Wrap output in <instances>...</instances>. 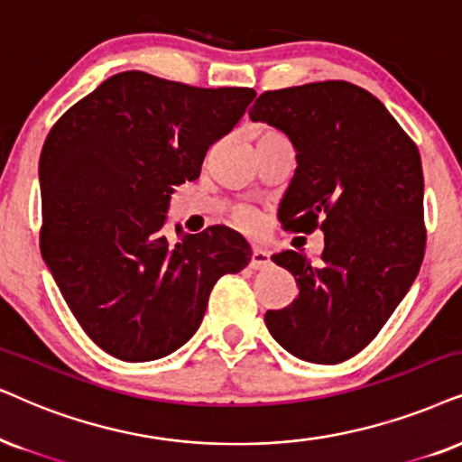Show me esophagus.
Instances as JSON below:
<instances>
[{
	"label": "esophagus",
	"mask_w": 462,
	"mask_h": 462,
	"mask_svg": "<svg viewBox=\"0 0 462 462\" xmlns=\"http://www.w3.org/2000/svg\"><path fill=\"white\" fill-rule=\"evenodd\" d=\"M251 268H255V271H262V268H268L271 266V254L260 247H254V254H251V262H249Z\"/></svg>",
	"instance_id": "34e87169"
}]
</instances>
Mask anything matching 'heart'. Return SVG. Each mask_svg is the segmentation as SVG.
Returning a JSON list of instances; mask_svg holds the SVG:
<instances>
[{"label":"heart","instance_id":"obj_1","mask_svg":"<svg viewBox=\"0 0 462 462\" xmlns=\"http://www.w3.org/2000/svg\"><path fill=\"white\" fill-rule=\"evenodd\" d=\"M274 134H282V132L271 130V127H264V130L260 132V138L262 136H274ZM236 224L241 226L243 230L254 232V230H258V226H260V215L249 211V208H241V211H236Z\"/></svg>","mask_w":462,"mask_h":462}]
</instances>
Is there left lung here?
<instances>
[{
	"mask_svg": "<svg viewBox=\"0 0 462 462\" xmlns=\"http://www.w3.org/2000/svg\"><path fill=\"white\" fill-rule=\"evenodd\" d=\"M249 116L279 127L296 149L279 204L283 230L324 232L319 264L296 251L273 255L299 296L264 322L296 358L338 365L377 337L422 264L418 147L375 96L346 80L264 91Z\"/></svg>",
	"mask_w": 462,
	"mask_h": 462,
	"instance_id": "8db88e82",
	"label": "left lung"
}]
</instances>
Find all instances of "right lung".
Here are the masks:
<instances>
[{
  "label": "right lung",
  "instance_id": "right-lung-1",
  "mask_svg": "<svg viewBox=\"0 0 462 462\" xmlns=\"http://www.w3.org/2000/svg\"><path fill=\"white\" fill-rule=\"evenodd\" d=\"M255 97L153 74L110 76L68 108L40 153V249L87 337L125 362L172 354L200 326L226 273L249 264L238 232L163 236L174 185L200 177L207 151Z\"/></svg>",
  "mask_w": 462,
  "mask_h": 462
}]
</instances>
